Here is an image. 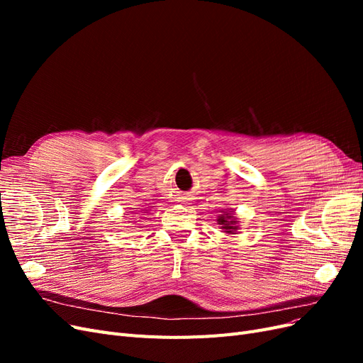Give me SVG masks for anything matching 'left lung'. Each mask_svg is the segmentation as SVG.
Listing matches in <instances>:
<instances>
[{
    "mask_svg": "<svg viewBox=\"0 0 363 363\" xmlns=\"http://www.w3.org/2000/svg\"><path fill=\"white\" fill-rule=\"evenodd\" d=\"M218 224L221 225L225 233L228 235H235V232L239 230V221L238 218L233 215V211H221V215L218 216Z\"/></svg>",
    "mask_w": 363,
    "mask_h": 363,
    "instance_id": "obj_1",
    "label": "left lung"
}]
</instances>
